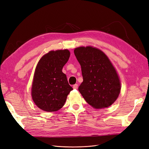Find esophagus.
<instances>
[{
  "mask_svg": "<svg viewBox=\"0 0 149 149\" xmlns=\"http://www.w3.org/2000/svg\"><path fill=\"white\" fill-rule=\"evenodd\" d=\"M74 89H77L78 88V84H74V85H73V87H72Z\"/></svg>",
  "mask_w": 149,
  "mask_h": 149,
  "instance_id": "1",
  "label": "esophagus"
}]
</instances>
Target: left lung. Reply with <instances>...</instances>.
<instances>
[{"mask_svg":"<svg viewBox=\"0 0 149 149\" xmlns=\"http://www.w3.org/2000/svg\"><path fill=\"white\" fill-rule=\"evenodd\" d=\"M74 54L81 65L83 81L79 91L94 109L111 106L121 91L119 75L109 57L92 46L75 48Z\"/></svg>","mask_w":149,"mask_h":149,"instance_id":"8db88e82","label":"left lung"}]
</instances>
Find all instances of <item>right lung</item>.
I'll return each instance as SVG.
<instances>
[{"label":"right lung","instance_id":"1","mask_svg":"<svg viewBox=\"0 0 149 149\" xmlns=\"http://www.w3.org/2000/svg\"><path fill=\"white\" fill-rule=\"evenodd\" d=\"M70 57L68 49L50 51L43 55L36 66L31 87V97L43 111L56 112L64 106L73 90L62 69Z\"/></svg>","mask_w":149,"mask_h":149}]
</instances>
